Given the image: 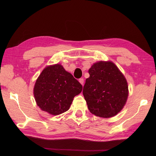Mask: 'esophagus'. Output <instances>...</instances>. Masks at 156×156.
<instances>
[{
  "mask_svg": "<svg viewBox=\"0 0 156 156\" xmlns=\"http://www.w3.org/2000/svg\"><path fill=\"white\" fill-rule=\"evenodd\" d=\"M79 83H81L82 85L83 86V84H84V79L82 78V79H79Z\"/></svg>",
  "mask_w": 156,
  "mask_h": 156,
  "instance_id": "obj_1",
  "label": "esophagus"
}]
</instances>
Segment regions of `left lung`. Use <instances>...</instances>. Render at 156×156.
<instances>
[{
    "instance_id": "1",
    "label": "left lung",
    "mask_w": 156,
    "mask_h": 156,
    "mask_svg": "<svg viewBox=\"0 0 156 156\" xmlns=\"http://www.w3.org/2000/svg\"><path fill=\"white\" fill-rule=\"evenodd\" d=\"M83 94L91 113L102 118L116 115L125 105L128 86L124 75L112 62L94 64L89 69Z\"/></svg>"
}]
</instances>
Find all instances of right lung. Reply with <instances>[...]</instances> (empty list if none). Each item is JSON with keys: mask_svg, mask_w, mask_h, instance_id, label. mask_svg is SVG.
I'll use <instances>...</instances> for the list:
<instances>
[{"mask_svg": "<svg viewBox=\"0 0 156 156\" xmlns=\"http://www.w3.org/2000/svg\"><path fill=\"white\" fill-rule=\"evenodd\" d=\"M83 87L60 64L46 67L37 79L34 95L37 106L53 115L67 111Z\"/></svg>", "mask_w": 156, "mask_h": 156, "instance_id": "obj_1", "label": "right lung"}]
</instances>
